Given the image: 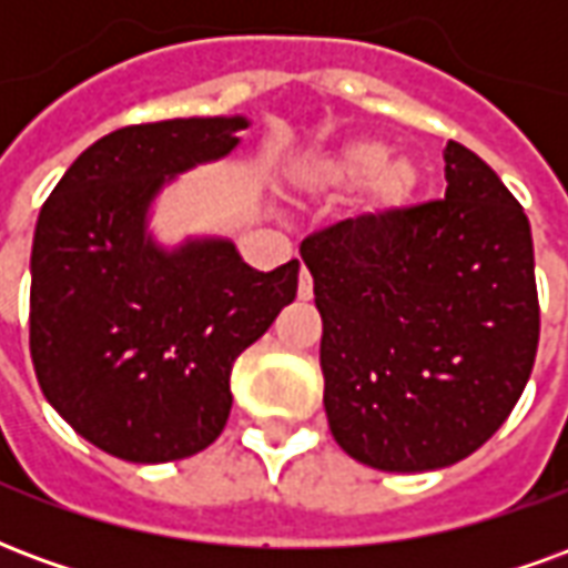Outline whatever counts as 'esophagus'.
<instances>
[{
	"mask_svg": "<svg viewBox=\"0 0 568 568\" xmlns=\"http://www.w3.org/2000/svg\"><path fill=\"white\" fill-rule=\"evenodd\" d=\"M297 297L301 301H310L313 297V276L307 271H301V280H297Z\"/></svg>",
	"mask_w": 568,
	"mask_h": 568,
	"instance_id": "1",
	"label": "esophagus"
}]
</instances>
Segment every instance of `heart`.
<instances>
[{
	"label": "heart",
	"instance_id": "heart-1",
	"mask_svg": "<svg viewBox=\"0 0 568 568\" xmlns=\"http://www.w3.org/2000/svg\"><path fill=\"white\" fill-rule=\"evenodd\" d=\"M285 185L297 200H328L358 187L362 222L386 224L414 206L423 170L407 154L389 158L386 142L349 136L297 154L285 166Z\"/></svg>",
	"mask_w": 568,
	"mask_h": 568
}]
</instances>
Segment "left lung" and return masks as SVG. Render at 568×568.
<instances>
[{"mask_svg": "<svg viewBox=\"0 0 568 568\" xmlns=\"http://www.w3.org/2000/svg\"><path fill=\"white\" fill-rule=\"evenodd\" d=\"M447 194L301 243L322 316L334 440L381 471H435L493 438L532 374L538 295L524 206L447 142Z\"/></svg>", "mask_w": 568, "mask_h": 568, "instance_id": "obj_1", "label": "left lung"}]
</instances>
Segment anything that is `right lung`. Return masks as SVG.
I'll list each match as a JSON object with an SVG mask.
<instances>
[{
  "label": "right lung",
  "mask_w": 568,
  "mask_h": 568,
  "mask_svg": "<svg viewBox=\"0 0 568 568\" xmlns=\"http://www.w3.org/2000/svg\"><path fill=\"white\" fill-rule=\"evenodd\" d=\"M246 115L112 130L44 200L30 258V353L44 398L118 459L206 450L231 414L236 356L297 295L295 258L264 273L231 236L151 231L182 173L240 145Z\"/></svg>",
  "instance_id": "add662e5"
}]
</instances>
